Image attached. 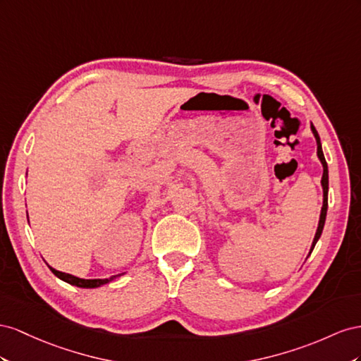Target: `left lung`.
Here are the masks:
<instances>
[{
	"label": "left lung",
	"mask_w": 361,
	"mask_h": 361,
	"mask_svg": "<svg viewBox=\"0 0 361 361\" xmlns=\"http://www.w3.org/2000/svg\"><path fill=\"white\" fill-rule=\"evenodd\" d=\"M312 131L313 135L316 137V142H317V157L319 160L322 161V166H324V175H322V188H324V205H322V212H321V219H319V225H317V230H316V235H314V240H313V245H312V250H310V254L314 248L316 242L319 240V238H321L322 234V230H324V225H325V218H326V209H328V166H326V161H325V157H324V152H322V145H321V137H319L316 128L312 126Z\"/></svg>",
	"instance_id": "1"
}]
</instances>
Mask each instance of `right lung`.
<instances>
[{
  "mask_svg": "<svg viewBox=\"0 0 361 361\" xmlns=\"http://www.w3.org/2000/svg\"><path fill=\"white\" fill-rule=\"evenodd\" d=\"M51 272H53L56 276H59L60 280H63L72 286H77V287H85V289H94V287H99L102 284H107L110 280H83V278H78V276H74V275H69V274H65V272H60V271H56L53 269V267L49 266Z\"/></svg>",
  "mask_w": 361,
  "mask_h": 361,
  "instance_id": "obj_1",
  "label": "right lung"
}]
</instances>
